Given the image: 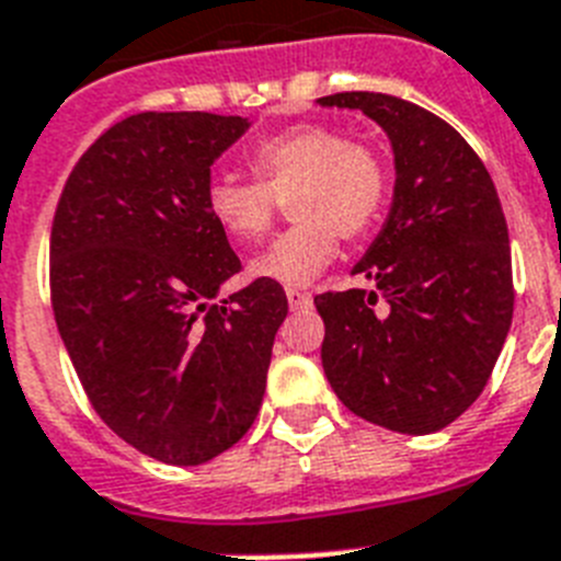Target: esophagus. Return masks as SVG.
Segmentation results:
<instances>
[{
	"mask_svg": "<svg viewBox=\"0 0 561 561\" xmlns=\"http://www.w3.org/2000/svg\"><path fill=\"white\" fill-rule=\"evenodd\" d=\"M310 294H301V290H287V305H290V310H301L308 308L310 305Z\"/></svg>",
	"mask_w": 561,
	"mask_h": 561,
	"instance_id": "obj_1",
	"label": "esophagus"
}]
</instances>
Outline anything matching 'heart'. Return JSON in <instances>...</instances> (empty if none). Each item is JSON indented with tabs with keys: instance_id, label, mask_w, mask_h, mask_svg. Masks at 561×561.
I'll return each mask as SVG.
<instances>
[{
	"instance_id": "obj_1",
	"label": "heart",
	"mask_w": 561,
	"mask_h": 561,
	"mask_svg": "<svg viewBox=\"0 0 561 561\" xmlns=\"http://www.w3.org/2000/svg\"><path fill=\"white\" fill-rule=\"evenodd\" d=\"M248 165L256 180L231 172L208 180L211 220L237 242L265 237L287 199L296 220L248 262L253 279L310 285L339 251V233H367L387 203V165L333 126L301 124L271 135L248 152Z\"/></svg>"
}]
</instances>
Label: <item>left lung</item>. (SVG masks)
<instances>
[{
	"mask_svg": "<svg viewBox=\"0 0 561 561\" xmlns=\"http://www.w3.org/2000/svg\"><path fill=\"white\" fill-rule=\"evenodd\" d=\"M316 104L362 110L396 160L387 220L353 265L369 290L313 299L324 319L321 367L350 412L428 435L480 398L511 330L503 206L483 160L432 112L383 92H339Z\"/></svg>",
	"mask_w": 561,
	"mask_h": 561,
	"instance_id": "obj_1",
	"label": "left lung"
}]
</instances>
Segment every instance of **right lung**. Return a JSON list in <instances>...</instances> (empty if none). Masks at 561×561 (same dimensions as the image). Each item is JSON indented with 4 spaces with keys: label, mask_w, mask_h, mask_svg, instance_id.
<instances>
[{
    "label": "right lung",
    "mask_w": 561,
    "mask_h": 561,
    "mask_svg": "<svg viewBox=\"0 0 561 561\" xmlns=\"http://www.w3.org/2000/svg\"><path fill=\"white\" fill-rule=\"evenodd\" d=\"M248 126L211 112L121 121L78 160L53 220V313L84 392L115 435L172 466L251 428L287 316L267 279L211 305L240 260L206 188Z\"/></svg>",
    "instance_id": "right-lung-1"
}]
</instances>
